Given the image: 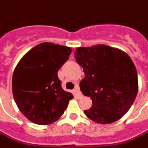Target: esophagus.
I'll use <instances>...</instances> for the list:
<instances>
[{"label":"esophagus","instance_id":"esophagus-1","mask_svg":"<svg viewBox=\"0 0 148 148\" xmlns=\"http://www.w3.org/2000/svg\"><path fill=\"white\" fill-rule=\"evenodd\" d=\"M73 93H74V95H76V96H77L78 98L82 97L81 91H80V88H79V86H76V87H75V89L73 90Z\"/></svg>","mask_w":148,"mask_h":148}]
</instances>
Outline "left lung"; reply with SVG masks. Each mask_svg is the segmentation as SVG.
I'll return each mask as SVG.
<instances>
[{
    "instance_id": "8db88e82",
    "label": "left lung",
    "mask_w": 148,
    "mask_h": 148,
    "mask_svg": "<svg viewBox=\"0 0 148 148\" xmlns=\"http://www.w3.org/2000/svg\"><path fill=\"white\" fill-rule=\"evenodd\" d=\"M75 58L83 68L82 94L90 97L86 116L99 124L118 121L130 108L138 94L136 67L127 53L104 45L80 47Z\"/></svg>"
}]
</instances>
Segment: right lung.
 <instances>
[{
	"label": "right lung",
	"mask_w": 148,
	"mask_h": 148,
	"mask_svg": "<svg viewBox=\"0 0 148 148\" xmlns=\"http://www.w3.org/2000/svg\"><path fill=\"white\" fill-rule=\"evenodd\" d=\"M71 53L69 47L45 42L29 50L17 64L12 78L13 95L21 112L32 122L56 121L73 98L62 90L58 77Z\"/></svg>",
	"instance_id": "right-lung-1"
}]
</instances>
